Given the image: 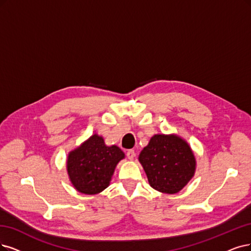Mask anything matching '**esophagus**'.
I'll list each match as a JSON object with an SVG mask.
<instances>
[{"label":"esophagus","mask_w":251,"mask_h":251,"mask_svg":"<svg viewBox=\"0 0 251 251\" xmlns=\"http://www.w3.org/2000/svg\"><path fill=\"white\" fill-rule=\"evenodd\" d=\"M126 155H127V158L128 159L133 160V158L135 157V152H134V150H128Z\"/></svg>","instance_id":"1"}]
</instances>
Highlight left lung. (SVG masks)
Instances as JSON below:
<instances>
[{
    "instance_id": "8db88e82",
    "label": "left lung",
    "mask_w": 251,
    "mask_h": 251,
    "mask_svg": "<svg viewBox=\"0 0 251 251\" xmlns=\"http://www.w3.org/2000/svg\"><path fill=\"white\" fill-rule=\"evenodd\" d=\"M138 159L151 187L163 193L179 192L196 171V158L190 147L176 135H154Z\"/></svg>"
}]
</instances>
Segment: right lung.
<instances>
[{"label": "right lung", "mask_w": 251, "mask_h": 251, "mask_svg": "<svg viewBox=\"0 0 251 251\" xmlns=\"http://www.w3.org/2000/svg\"><path fill=\"white\" fill-rule=\"evenodd\" d=\"M123 158L124 153L119 147H107L101 136L92 135L68 155L70 181L81 193H99L108 186L118 162Z\"/></svg>", "instance_id": "obj_1"}]
</instances>
